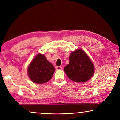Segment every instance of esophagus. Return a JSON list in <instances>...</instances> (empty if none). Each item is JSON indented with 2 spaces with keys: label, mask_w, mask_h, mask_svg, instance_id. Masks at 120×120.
I'll list each match as a JSON object with an SVG mask.
<instances>
[{
  "label": "esophagus",
  "mask_w": 120,
  "mask_h": 120,
  "mask_svg": "<svg viewBox=\"0 0 120 120\" xmlns=\"http://www.w3.org/2000/svg\"><path fill=\"white\" fill-rule=\"evenodd\" d=\"M56 70H61L62 68V67H61V66H56Z\"/></svg>",
  "instance_id": "34e87169"
}]
</instances>
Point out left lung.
I'll return each mask as SVG.
<instances>
[{"label":"left lung","instance_id":"8db88e82","mask_svg":"<svg viewBox=\"0 0 120 120\" xmlns=\"http://www.w3.org/2000/svg\"><path fill=\"white\" fill-rule=\"evenodd\" d=\"M64 71L71 80L82 82L92 77L94 72V67L85 52L78 49L70 54L69 64L65 67Z\"/></svg>","mask_w":120,"mask_h":120}]
</instances>
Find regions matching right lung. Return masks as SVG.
I'll list each match as a JSON object with an SVG mask.
<instances>
[{
    "label": "right lung",
    "instance_id": "add662e5",
    "mask_svg": "<svg viewBox=\"0 0 120 120\" xmlns=\"http://www.w3.org/2000/svg\"><path fill=\"white\" fill-rule=\"evenodd\" d=\"M54 70L53 66L46 60L44 56L38 54L28 66V74L32 82L41 84L52 78Z\"/></svg>",
    "mask_w": 120,
    "mask_h": 120
}]
</instances>
